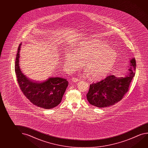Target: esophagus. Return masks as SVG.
<instances>
[{
  "label": "esophagus",
  "instance_id": "1",
  "mask_svg": "<svg viewBox=\"0 0 148 148\" xmlns=\"http://www.w3.org/2000/svg\"><path fill=\"white\" fill-rule=\"evenodd\" d=\"M72 80L73 81V82H79L80 79L76 78L73 77L72 78Z\"/></svg>",
  "mask_w": 148,
  "mask_h": 148
}]
</instances>
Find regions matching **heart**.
<instances>
[{
	"label": "heart",
	"instance_id": "obj_1",
	"mask_svg": "<svg viewBox=\"0 0 148 148\" xmlns=\"http://www.w3.org/2000/svg\"><path fill=\"white\" fill-rule=\"evenodd\" d=\"M116 51L110 49L104 42L92 39L80 42L74 51L68 50L65 62L71 69H77L84 62L86 72L93 80H99L106 77L112 70L117 60Z\"/></svg>",
	"mask_w": 148,
	"mask_h": 148
}]
</instances>
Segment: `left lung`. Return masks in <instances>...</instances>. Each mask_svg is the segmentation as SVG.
<instances>
[{
	"instance_id": "obj_1",
	"label": "left lung",
	"mask_w": 148,
	"mask_h": 148,
	"mask_svg": "<svg viewBox=\"0 0 148 148\" xmlns=\"http://www.w3.org/2000/svg\"><path fill=\"white\" fill-rule=\"evenodd\" d=\"M136 60L131 59L128 65V73L118 77L109 75L104 79L90 85L87 95L90 104L99 108L111 106L121 101L128 91L131 81L135 76Z\"/></svg>"
}]
</instances>
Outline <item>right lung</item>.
Masks as SVG:
<instances>
[{
	"label": "right lung",
	"mask_w": 148,
	"mask_h": 148,
	"mask_svg": "<svg viewBox=\"0 0 148 148\" xmlns=\"http://www.w3.org/2000/svg\"><path fill=\"white\" fill-rule=\"evenodd\" d=\"M22 43L18 46L15 64L17 82L24 95L33 104L44 109H51L60 103L69 82L60 77H49L43 82H34L22 72L20 66V52Z\"/></svg>",
	"instance_id": "1"
}]
</instances>
